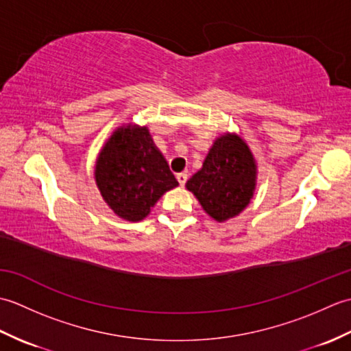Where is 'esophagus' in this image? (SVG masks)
I'll return each mask as SVG.
<instances>
[{
    "label": "esophagus",
    "mask_w": 351,
    "mask_h": 351,
    "mask_svg": "<svg viewBox=\"0 0 351 351\" xmlns=\"http://www.w3.org/2000/svg\"><path fill=\"white\" fill-rule=\"evenodd\" d=\"M176 180H178V182H180V185H182V187H184V184L187 182V180H189V175L187 173H178Z\"/></svg>",
    "instance_id": "1"
}]
</instances>
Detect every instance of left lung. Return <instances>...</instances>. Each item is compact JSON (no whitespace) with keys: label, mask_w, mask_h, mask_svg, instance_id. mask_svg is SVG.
Masks as SVG:
<instances>
[{"label":"left lung","mask_w":351,"mask_h":351,"mask_svg":"<svg viewBox=\"0 0 351 351\" xmlns=\"http://www.w3.org/2000/svg\"><path fill=\"white\" fill-rule=\"evenodd\" d=\"M258 166L249 145L237 132L214 140L202 167L185 184L204 211L223 223L240 215L255 195Z\"/></svg>","instance_id":"1"}]
</instances>
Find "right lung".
I'll return each mask as SVG.
<instances>
[{
  "mask_svg": "<svg viewBox=\"0 0 351 351\" xmlns=\"http://www.w3.org/2000/svg\"><path fill=\"white\" fill-rule=\"evenodd\" d=\"M95 182L117 217L140 221L164 193L178 187L147 126L130 122L106 140L95 161Z\"/></svg>",
  "mask_w": 351,
  "mask_h": 351,
  "instance_id": "right-lung-1",
  "label": "right lung"
}]
</instances>
